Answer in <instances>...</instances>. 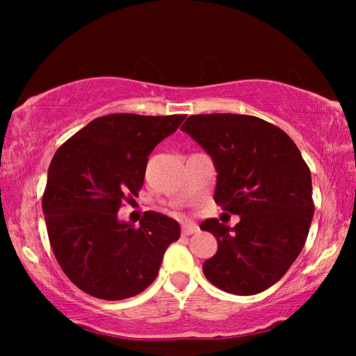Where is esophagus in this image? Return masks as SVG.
Wrapping results in <instances>:
<instances>
[{
    "instance_id": "esophagus-1",
    "label": "esophagus",
    "mask_w": 356,
    "mask_h": 356,
    "mask_svg": "<svg viewBox=\"0 0 356 356\" xmlns=\"http://www.w3.org/2000/svg\"><path fill=\"white\" fill-rule=\"evenodd\" d=\"M200 232V227H197L195 222H185L182 226V234L184 236H191V234Z\"/></svg>"
}]
</instances>
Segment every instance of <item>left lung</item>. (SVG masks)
Wrapping results in <instances>:
<instances>
[{"mask_svg": "<svg viewBox=\"0 0 356 356\" xmlns=\"http://www.w3.org/2000/svg\"><path fill=\"white\" fill-rule=\"evenodd\" d=\"M180 129L212 156L215 202L240 215L234 227L202 221L218 242L204 275L229 293L265 291L284 276L308 237L314 215L308 165L287 134L256 116L196 114Z\"/></svg>", "mask_w": 356, "mask_h": 356, "instance_id": "obj_1", "label": "left lung"}]
</instances>
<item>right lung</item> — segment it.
I'll list each match as a JSON object with an SVG mask.
<instances>
[{"mask_svg": "<svg viewBox=\"0 0 356 356\" xmlns=\"http://www.w3.org/2000/svg\"><path fill=\"white\" fill-rule=\"evenodd\" d=\"M185 118L108 114L56 150L42 210L56 261L83 292L102 300L130 298L159 275L166 248L180 237L179 222L146 212L135 227L119 221L118 212L141 190L149 154Z\"/></svg>", "mask_w": 356, "mask_h": 356, "instance_id": "obj_1", "label": "right lung"}]
</instances>
